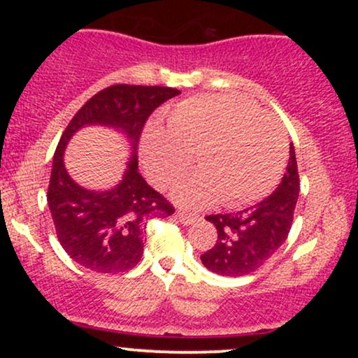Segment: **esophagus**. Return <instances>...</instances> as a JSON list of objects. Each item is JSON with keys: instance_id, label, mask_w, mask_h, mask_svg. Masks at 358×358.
<instances>
[{"instance_id": "obj_1", "label": "esophagus", "mask_w": 358, "mask_h": 358, "mask_svg": "<svg viewBox=\"0 0 358 358\" xmlns=\"http://www.w3.org/2000/svg\"><path fill=\"white\" fill-rule=\"evenodd\" d=\"M176 219H178L180 222H182L183 225H190V224H193V222L196 220V217H195V215H192V213L178 212V213H176Z\"/></svg>"}]
</instances>
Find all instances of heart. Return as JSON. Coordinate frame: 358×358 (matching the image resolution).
Masks as SVG:
<instances>
[{"label":"heart","instance_id":"1","mask_svg":"<svg viewBox=\"0 0 358 358\" xmlns=\"http://www.w3.org/2000/svg\"><path fill=\"white\" fill-rule=\"evenodd\" d=\"M141 162L156 187H168L195 156V173L175 185L171 196L188 208L222 202L242 207L273 190L285 170L286 134L274 119L232 96H196L166 116V131L150 126Z\"/></svg>","mask_w":358,"mask_h":358}]
</instances>
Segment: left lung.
I'll return each instance as SVG.
<instances>
[{"label":"left lung","mask_w":358,"mask_h":358,"mask_svg":"<svg viewBox=\"0 0 358 358\" xmlns=\"http://www.w3.org/2000/svg\"><path fill=\"white\" fill-rule=\"evenodd\" d=\"M299 193V176L294 146L278 188L262 202L236 213L207 215L215 225L217 242L203 252L202 264L212 273L227 278L248 276L261 268L285 244Z\"/></svg>","instance_id":"1"}]
</instances>
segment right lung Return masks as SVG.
I'll return each mask as SVG.
<instances>
[{"mask_svg": "<svg viewBox=\"0 0 358 358\" xmlns=\"http://www.w3.org/2000/svg\"><path fill=\"white\" fill-rule=\"evenodd\" d=\"M178 94L159 85H110L90 97L69 122L53 155L47 202L59 242L77 264L96 273H126L143 256L146 222L166 219L175 212L139 175L136 150L148 116ZM90 125L114 129L130 146L123 178L108 191L80 187L63 163L73 134Z\"/></svg>", "mask_w": 358, "mask_h": 358, "instance_id": "obj_1", "label": "right lung"}]
</instances>
